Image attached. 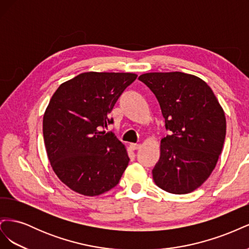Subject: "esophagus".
<instances>
[{"mask_svg": "<svg viewBox=\"0 0 249 249\" xmlns=\"http://www.w3.org/2000/svg\"><path fill=\"white\" fill-rule=\"evenodd\" d=\"M129 147L132 150H136V149H138L140 147V144H137V143H131Z\"/></svg>", "mask_w": 249, "mask_h": 249, "instance_id": "34e87169", "label": "esophagus"}]
</instances>
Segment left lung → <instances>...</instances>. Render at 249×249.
Masks as SVG:
<instances>
[{"mask_svg": "<svg viewBox=\"0 0 249 249\" xmlns=\"http://www.w3.org/2000/svg\"><path fill=\"white\" fill-rule=\"evenodd\" d=\"M138 79L156 95L170 132L161 140L155 183L169 193H190L206 182L221 154L224 112L212 89L193 74L148 72Z\"/></svg>", "mask_w": 249, "mask_h": 249, "instance_id": "obj_1", "label": "left lung"}]
</instances>
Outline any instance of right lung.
I'll return each instance as SVG.
<instances>
[{
    "mask_svg": "<svg viewBox=\"0 0 249 249\" xmlns=\"http://www.w3.org/2000/svg\"><path fill=\"white\" fill-rule=\"evenodd\" d=\"M131 72H83L64 82L44 112L42 132L51 166L74 192L96 196L114 188L129 164L114 133L102 131Z\"/></svg>",
    "mask_w": 249,
    "mask_h": 249,
    "instance_id": "obj_1",
    "label": "right lung"
}]
</instances>
